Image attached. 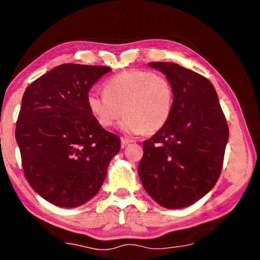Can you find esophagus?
Listing matches in <instances>:
<instances>
[{"label": "esophagus", "instance_id": "34e87169", "mask_svg": "<svg viewBox=\"0 0 260 260\" xmlns=\"http://www.w3.org/2000/svg\"><path fill=\"white\" fill-rule=\"evenodd\" d=\"M132 142L129 139L127 138H121V148H125L126 146H128V144Z\"/></svg>", "mask_w": 260, "mask_h": 260}]
</instances>
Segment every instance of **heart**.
<instances>
[{"label": "heart", "mask_w": 260, "mask_h": 260, "mask_svg": "<svg viewBox=\"0 0 260 260\" xmlns=\"http://www.w3.org/2000/svg\"><path fill=\"white\" fill-rule=\"evenodd\" d=\"M173 83L165 76L147 70H128L109 79L104 94L89 93L87 104L99 124L108 128L125 119L120 128L127 134H153L172 116Z\"/></svg>", "instance_id": "heart-1"}]
</instances>
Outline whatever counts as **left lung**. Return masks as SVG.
<instances>
[{"instance_id":"left-lung-1","label":"left lung","mask_w":260,"mask_h":260,"mask_svg":"<svg viewBox=\"0 0 260 260\" xmlns=\"http://www.w3.org/2000/svg\"><path fill=\"white\" fill-rule=\"evenodd\" d=\"M149 65L173 83L175 102L167 124L143 142L139 177L158 204L181 209L217 183L230 131L209 79L174 63Z\"/></svg>"}]
</instances>
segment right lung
<instances>
[{"label":"right lung","mask_w":260,"mask_h":260,"mask_svg":"<svg viewBox=\"0 0 260 260\" xmlns=\"http://www.w3.org/2000/svg\"><path fill=\"white\" fill-rule=\"evenodd\" d=\"M109 67L61 64L26 88L16 124L24 175L46 201L76 208L102 187L119 136L89 111L87 96Z\"/></svg>","instance_id":"add662e5"}]
</instances>
